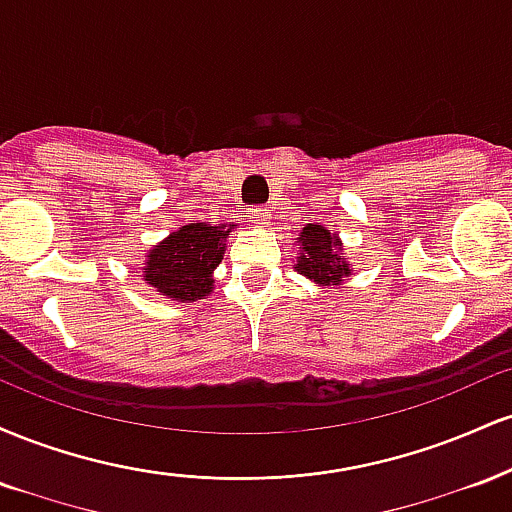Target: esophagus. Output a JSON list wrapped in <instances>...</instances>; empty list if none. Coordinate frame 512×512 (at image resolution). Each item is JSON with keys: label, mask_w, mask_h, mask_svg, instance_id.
Returning <instances> with one entry per match:
<instances>
[{"label": "esophagus", "mask_w": 512, "mask_h": 512, "mask_svg": "<svg viewBox=\"0 0 512 512\" xmlns=\"http://www.w3.org/2000/svg\"><path fill=\"white\" fill-rule=\"evenodd\" d=\"M252 214V221L260 223V226H264V223H269V209L267 207H255L250 211Z\"/></svg>", "instance_id": "esophagus-1"}]
</instances>
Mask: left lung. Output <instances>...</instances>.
Instances as JSON below:
<instances>
[{"label": "left lung", "instance_id": "left-lung-1", "mask_svg": "<svg viewBox=\"0 0 512 512\" xmlns=\"http://www.w3.org/2000/svg\"><path fill=\"white\" fill-rule=\"evenodd\" d=\"M303 252L296 264V272L317 281V284H339L344 276L351 274L346 267L344 257L334 250L337 240L330 236V231L315 223H308L303 228Z\"/></svg>", "mask_w": 512, "mask_h": 512}]
</instances>
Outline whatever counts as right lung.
Instances as JSON below:
<instances>
[{"label": "right lung", "instance_id": "1", "mask_svg": "<svg viewBox=\"0 0 512 512\" xmlns=\"http://www.w3.org/2000/svg\"><path fill=\"white\" fill-rule=\"evenodd\" d=\"M228 233L231 228L209 223L182 226L149 252L144 281L175 301H197L207 296L214 284L211 272L223 260Z\"/></svg>", "mask_w": 512, "mask_h": 512}]
</instances>
